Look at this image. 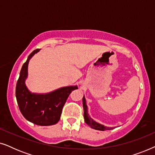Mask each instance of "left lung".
<instances>
[{
  "instance_id": "obj_1",
  "label": "left lung",
  "mask_w": 155,
  "mask_h": 155,
  "mask_svg": "<svg viewBox=\"0 0 155 155\" xmlns=\"http://www.w3.org/2000/svg\"><path fill=\"white\" fill-rule=\"evenodd\" d=\"M82 104H83V109H84V122L88 125L89 126H90L91 128L95 130H112V129L115 128L116 127H107L104 126L102 124H99L92 119L90 117V116L88 114V110H87V106L86 104V100L84 98V95L82 98Z\"/></svg>"
}]
</instances>
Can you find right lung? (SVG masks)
Instances as JSON below:
<instances>
[{
	"label": "right lung",
	"mask_w": 155,
	"mask_h": 155,
	"mask_svg": "<svg viewBox=\"0 0 155 155\" xmlns=\"http://www.w3.org/2000/svg\"><path fill=\"white\" fill-rule=\"evenodd\" d=\"M39 51V48L33 51L23 64L17 82L15 95L19 109L27 120L38 126H51L60 120L68 97L72 91L77 90L78 86L63 87L46 94L31 92L25 84L28 76V64L31 57Z\"/></svg>",
	"instance_id": "1"
}]
</instances>
